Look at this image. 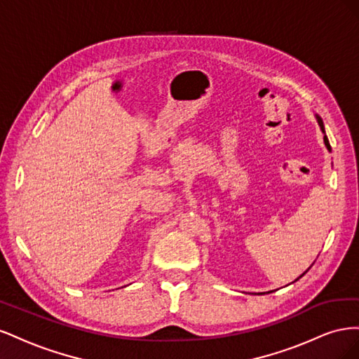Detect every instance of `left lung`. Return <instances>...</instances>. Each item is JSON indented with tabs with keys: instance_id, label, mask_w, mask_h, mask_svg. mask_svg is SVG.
<instances>
[{
	"instance_id": "8db88e82",
	"label": "left lung",
	"mask_w": 359,
	"mask_h": 359,
	"mask_svg": "<svg viewBox=\"0 0 359 359\" xmlns=\"http://www.w3.org/2000/svg\"><path fill=\"white\" fill-rule=\"evenodd\" d=\"M316 119H318V123H319V126H320V130H322V132L325 133V127H323V121H322V118H320L319 115H316ZM323 142H325V145H327V148H328V149H331V145H330V140H328L327 135L323 136ZM306 273H307V271H306ZM306 273H304V274H306ZM304 274H302V276H304ZM302 276H299V277H302ZM299 277H298V278H299ZM298 278H297V280H298Z\"/></svg>"
}]
</instances>
